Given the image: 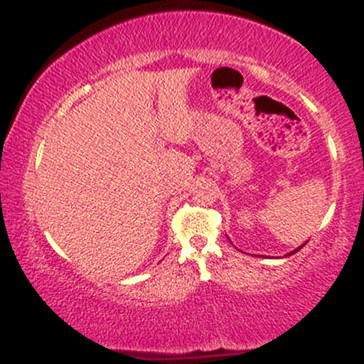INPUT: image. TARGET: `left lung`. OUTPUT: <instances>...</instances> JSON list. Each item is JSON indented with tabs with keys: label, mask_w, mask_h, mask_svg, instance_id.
<instances>
[{
	"label": "left lung",
	"mask_w": 364,
	"mask_h": 364,
	"mask_svg": "<svg viewBox=\"0 0 364 364\" xmlns=\"http://www.w3.org/2000/svg\"><path fill=\"white\" fill-rule=\"evenodd\" d=\"M299 250H301V246H299V248H298V250H296V252H299ZM296 252H292V253H296Z\"/></svg>",
	"instance_id": "8db88e82"
}]
</instances>
